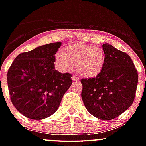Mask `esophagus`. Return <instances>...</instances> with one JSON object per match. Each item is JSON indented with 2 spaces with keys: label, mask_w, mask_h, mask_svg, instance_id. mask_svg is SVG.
Here are the masks:
<instances>
[{
  "label": "esophagus",
  "mask_w": 146,
  "mask_h": 146,
  "mask_svg": "<svg viewBox=\"0 0 146 146\" xmlns=\"http://www.w3.org/2000/svg\"><path fill=\"white\" fill-rule=\"evenodd\" d=\"M71 78H72V80H73V81H77V80H79V78L78 77H76V76H73L71 77Z\"/></svg>",
  "instance_id": "34e87169"
}]
</instances>
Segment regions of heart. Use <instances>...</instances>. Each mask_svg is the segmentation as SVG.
<instances>
[{"instance_id": "b5f03b06", "label": "heart", "mask_w": 146, "mask_h": 146, "mask_svg": "<svg viewBox=\"0 0 146 146\" xmlns=\"http://www.w3.org/2000/svg\"><path fill=\"white\" fill-rule=\"evenodd\" d=\"M56 61L64 70L76 65L78 73L85 78L98 76L105 62V54L99 46L78 43L66 46L62 54L56 55Z\"/></svg>"}]
</instances>
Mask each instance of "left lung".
I'll return each instance as SVG.
<instances>
[{
    "label": "left lung",
    "mask_w": 146,
    "mask_h": 146,
    "mask_svg": "<svg viewBox=\"0 0 146 146\" xmlns=\"http://www.w3.org/2000/svg\"><path fill=\"white\" fill-rule=\"evenodd\" d=\"M105 62L97 76L80 80L87 110L102 120L115 119L130 107L136 95L138 72L126 53L102 45Z\"/></svg>",
    "instance_id": "8db88e82"
}]
</instances>
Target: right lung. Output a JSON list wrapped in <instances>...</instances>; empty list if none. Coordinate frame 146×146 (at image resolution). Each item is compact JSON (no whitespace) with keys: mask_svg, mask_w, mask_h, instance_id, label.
<instances>
[{"mask_svg":"<svg viewBox=\"0 0 146 146\" xmlns=\"http://www.w3.org/2000/svg\"><path fill=\"white\" fill-rule=\"evenodd\" d=\"M61 42L48 44L21 53L8 71L12 103L25 117L40 120L56 111L71 85V74L55 70V54Z\"/></svg>","mask_w":146,"mask_h":146,"instance_id":"obj_1","label":"right lung"}]
</instances>
